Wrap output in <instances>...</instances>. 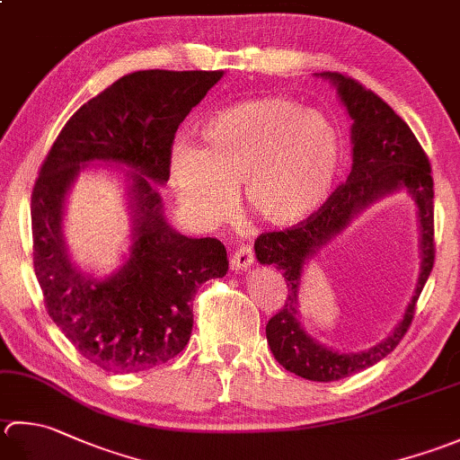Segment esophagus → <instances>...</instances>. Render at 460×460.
<instances>
[{"label":"esophagus","mask_w":460,"mask_h":460,"mask_svg":"<svg viewBox=\"0 0 460 460\" xmlns=\"http://www.w3.org/2000/svg\"><path fill=\"white\" fill-rule=\"evenodd\" d=\"M255 261V253L251 247H239L235 249V253L231 255V269L233 271H245Z\"/></svg>","instance_id":"obj_1"}]
</instances>
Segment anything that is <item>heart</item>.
<instances>
[{
  "label": "heart",
  "mask_w": 460,
  "mask_h": 460,
  "mask_svg": "<svg viewBox=\"0 0 460 460\" xmlns=\"http://www.w3.org/2000/svg\"><path fill=\"white\" fill-rule=\"evenodd\" d=\"M201 149L177 143L169 171L179 203L203 227L227 219L241 183L247 211L263 225L307 221L327 201L343 157L335 123L283 95L225 107L201 125Z\"/></svg>",
  "instance_id": "1"
}]
</instances>
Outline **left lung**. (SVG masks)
Segmentation results:
<instances>
[{"label":"left lung","mask_w":460,"mask_h":460,"mask_svg":"<svg viewBox=\"0 0 460 460\" xmlns=\"http://www.w3.org/2000/svg\"><path fill=\"white\" fill-rule=\"evenodd\" d=\"M317 75L331 81L353 121L350 173L347 183L335 189L307 221L287 231L263 233L255 241V255L261 265L279 269L289 287L285 307L269 319L265 329L273 357L287 371L303 379L331 383L376 365L394 350L407 332L419 295L435 263V191L425 151L409 125L379 95L341 74L325 71ZM397 192L411 197L420 223V279L410 307L389 338L365 351H337L323 346L300 323L298 291L304 265L368 204Z\"/></svg>","instance_id":"1"}]
</instances>
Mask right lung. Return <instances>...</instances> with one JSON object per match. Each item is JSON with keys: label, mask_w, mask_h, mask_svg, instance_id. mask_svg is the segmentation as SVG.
Masks as SVG:
<instances>
[{"label": "right lung", "mask_w": 460, "mask_h": 460, "mask_svg": "<svg viewBox=\"0 0 460 460\" xmlns=\"http://www.w3.org/2000/svg\"><path fill=\"white\" fill-rule=\"evenodd\" d=\"M223 75L165 69L123 75L74 113L35 181L33 269L45 307L69 343L110 373H141L181 353L197 289L229 269L221 241L171 227L157 191L169 179L179 123ZM89 164L119 166L126 183L132 245L124 265L105 278L75 263L62 231L66 195Z\"/></svg>", "instance_id": "right-lung-1"}]
</instances>
